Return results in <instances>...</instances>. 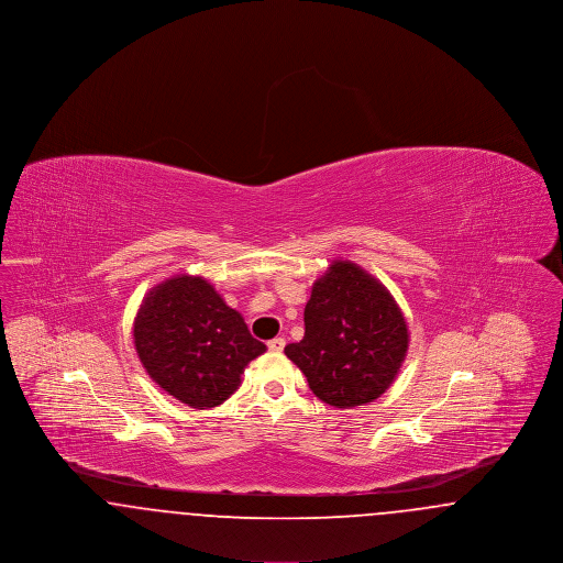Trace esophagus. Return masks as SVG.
<instances>
[{"instance_id": "obj_1", "label": "esophagus", "mask_w": 563, "mask_h": 563, "mask_svg": "<svg viewBox=\"0 0 563 563\" xmlns=\"http://www.w3.org/2000/svg\"><path fill=\"white\" fill-rule=\"evenodd\" d=\"M268 349L272 350V352H283V350H285V340H283V338L269 340Z\"/></svg>"}]
</instances>
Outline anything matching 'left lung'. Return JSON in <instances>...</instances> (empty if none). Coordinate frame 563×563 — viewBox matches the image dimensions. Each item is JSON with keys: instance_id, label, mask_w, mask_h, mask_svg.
Listing matches in <instances>:
<instances>
[{"instance_id": "obj_1", "label": "left lung", "mask_w": 563, "mask_h": 563, "mask_svg": "<svg viewBox=\"0 0 563 563\" xmlns=\"http://www.w3.org/2000/svg\"><path fill=\"white\" fill-rule=\"evenodd\" d=\"M303 322V340L285 354L321 401L340 409L367 405L395 382L409 331L395 297L369 272L335 260L314 283Z\"/></svg>"}]
</instances>
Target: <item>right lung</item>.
<instances>
[{
	"mask_svg": "<svg viewBox=\"0 0 563 563\" xmlns=\"http://www.w3.org/2000/svg\"><path fill=\"white\" fill-rule=\"evenodd\" d=\"M134 349L150 377L194 409L230 399L244 367L266 344L202 276L177 274L145 295L133 324Z\"/></svg>",
	"mask_w": 563,
	"mask_h": 563,
	"instance_id": "add662e5",
	"label": "right lung"
}]
</instances>
